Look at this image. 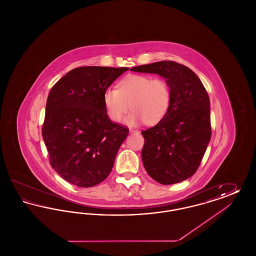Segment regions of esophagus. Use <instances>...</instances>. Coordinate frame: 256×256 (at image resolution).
I'll return each instance as SVG.
<instances>
[{
    "label": "esophagus",
    "mask_w": 256,
    "mask_h": 256,
    "mask_svg": "<svg viewBox=\"0 0 256 256\" xmlns=\"http://www.w3.org/2000/svg\"><path fill=\"white\" fill-rule=\"evenodd\" d=\"M130 134H137L138 132H137V130H135L134 128H130Z\"/></svg>",
    "instance_id": "obj_1"
}]
</instances>
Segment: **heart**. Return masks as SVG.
Segmentation results:
<instances>
[{"label":"heart","instance_id":"obj_1","mask_svg":"<svg viewBox=\"0 0 256 256\" xmlns=\"http://www.w3.org/2000/svg\"><path fill=\"white\" fill-rule=\"evenodd\" d=\"M170 102L167 80L144 74L130 76L120 82L119 89L108 88L104 94L106 110L112 121L120 122L130 108L134 110L124 120L130 126L158 124L167 114Z\"/></svg>","mask_w":256,"mask_h":256}]
</instances>
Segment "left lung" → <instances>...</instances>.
<instances>
[{"label": "left lung", "instance_id": "obj_1", "mask_svg": "<svg viewBox=\"0 0 256 256\" xmlns=\"http://www.w3.org/2000/svg\"><path fill=\"white\" fill-rule=\"evenodd\" d=\"M158 74L172 92L170 108L152 128L142 132V161L148 176L168 185L182 182L198 169L211 138L210 102L198 76L190 68L170 60L130 69Z\"/></svg>", "mask_w": 256, "mask_h": 256}]
</instances>
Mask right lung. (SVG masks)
Instances as JSON below:
<instances>
[{
	"label": "right lung",
	"instance_id": "1",
	"mask_svg": "<svg viewBox=\"0 0 256 256\" xmlns=\"http://www.w3.org/2000/svg\"><path fill=\"white\" fill-rule=\"evenodd\" d=\"M128 70L78 67L52 87L42 136L52 168L66 182L92 187L108 176L128 128L111 122L104 94Z\"/></svg>",
	"mask_w": 256,
	"mask_h": 256
}]
</instances>
